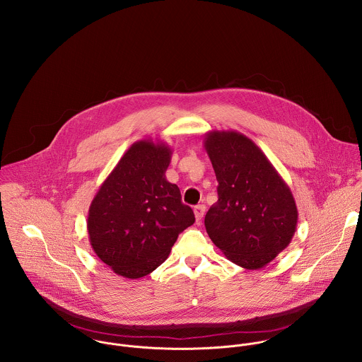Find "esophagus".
<instances>
[{
    "label": "esophagus",
    "instance_id": "34e87169",
    "mask_svg": "<svg viewBox=\"0 0 362 362\" xmlns=\"http://www.w3.org/2000/svg\"><path fill=\"white\" fill-rule=\"evenodd\" d=\"M205 210H206L205 205H198V206H195L194 211H195L197 221H201V220H202V217H204V214H205Z\"/></svg>",
    "mask_w": 362,
    "mask_h": 362
}]
</instances>
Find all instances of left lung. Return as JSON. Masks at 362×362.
I'll return each instance as SVG.
<instances>
[{
  "mask_svg": "<svg viewBox=\"0 0 362 362\" xmlns=\"http://www.w3.org/2000/svg\"><path fill=\"white\" fill-rule=\"evenodd\" d=\"M204 144L218 182V201L205 216L207 234L233 263L262 269L296 233L298 210L291 189L245 135L210 131Z\"/></svg>",
  "mask_w": 362,
  "mask_h": 362,
  "instance_id": "obj_1",
  "label": "left lung"
}]
</instances>
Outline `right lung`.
<instances>
[{
	"instance_id": "obj_1",
	"label": "right lung",
	"mask_w": 362,
	"mask_h": 362,
	"mask_svg": "<svg viewBox=\"0 0 362 362\" xmlns=\"http://www.w3.org/2000/svg\"><path fill=\"white\" fill-rule=\"evenodd\" d=\"M173 151L142 139L119 158L95 195L88 214L93 251L127 279L152 273L187 227L195 223L180 188L165 178Z\"/></svg>"
}]
</instances>
